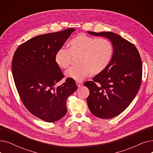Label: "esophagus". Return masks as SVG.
Returning <instances> with one entry per match:
<instances>
[{"instance_id": "34e87169", "label": "esophagus", "mask_w": 153, "mask_h": 153, "mask_svg": "<svg viewBox=\"0 0 153 153\" xmlns=\"http://www.w3.org/2000/svg\"><path fill=\"white\" fill-rule=\"evenodd\" d=\"M76 85H77V86L78 87H81V86L83 85V84H82V82H76Z\"/></svg>"}]
</instances>
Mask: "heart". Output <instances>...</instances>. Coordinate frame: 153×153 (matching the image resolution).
Returning a JSON list of instances; mask_svg holds the SVG:
<instances>
[{
  "label": "heart",
  "mask_w": 153,
  "mask_h": 153,
  "mask_svg": "<svg viewBox=\"0 0 153 153\" xmlns=\"http://www.w3.org/2000/svg\"><path fill=\"white\" fill-rule=\"evenodd\" d=\"M114 52V46L108 39L79 33L71 40L69 49L61 48L56 51L54 60L60 68L67 69L73 58L79 57V66L68 69L65 75L68 78L81 82L91 73L98 74L105 70L109 65Z\"/></svg>",
  "instance_id": "b5f03b06"
}]
</instances>
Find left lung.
<instances>
[{
	"label": "left lung",
	"instance_id": "8db88e82",
	"mask_svg": "<svg viewBox=\"0 0 153 153\" xmlns=\"http://www.w3.org/2000/svg\"><path fill=\"white\" fill-rule=\"evenodd\" d=\"M87 33L106 37L114 46V55L107 68L87 81V99L91 113L98 118L110 119L120 115L130 105L141 84L142 61L135 46L113 32Z\"/></svg>",
	"mask_w": 153,
	"mask_h": 153
}]
</instances>
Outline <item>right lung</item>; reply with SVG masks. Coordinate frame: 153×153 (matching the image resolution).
<instances>
[{
    "instance_id": "right-lung-1",
    "label": "right lung",
    "mask_w": 153,
    "mask_h": 153,
    "mask_svg": "<svg viewBox=\"0 0 153 153\" xmlns=\"http://www.w3.org/2000/svg\"><path fill=\"white\" fill-rule=\"evenodd\" d=\"M76 30L38 35L20 45L12 59V71L20 99L27 109L46 122H54L67 113V99L77 89L74 80L64 77L55 54Z\"/></svg>"
}]
</instances>
